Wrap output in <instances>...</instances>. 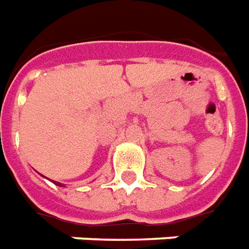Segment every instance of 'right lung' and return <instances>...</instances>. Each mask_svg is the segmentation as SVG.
<instances>
[{"mask_svg":"<svg viewBox=\"0 0 249 249\" xmlns=\"http://www.w3.org/2000/svg\"><path fill=\"white\" fill-rule=\"evenodd\" d=\"M55 183H56V185H59V186H62V185H60V182H55Z\"/></svg>","mask_w":249,"mask_h":249,"instance_id":"1","label":"right lung"}]
</instances>
